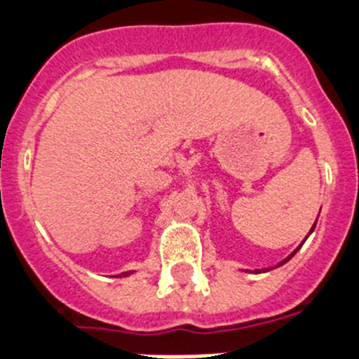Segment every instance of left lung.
<instances>
[{
	"label": "left lung",
	"instance_id": "left-lung-1",
	"mask_svg": "<svg viewBox=\"0 0 359 359\" xmlns=\"http://www.w3.org/2000/svg\"><path fill=\"white\" fill-rule=\"evenodd\" d=\"M317 219H318V217H317ZM313 229H315V224H313V228H311V229H310V233H311V231H313ZM306 238H308V236H306ZM302 242H304V240H302ZM299 249H301V245H299V248H297V249H295V251H294V252H292V255H290V256H288V258H285V259H283V262H279V263H278V265H276V267H281L283 263H287V262H288V259H290V258H292V256H294V255H295V252H297V251H299ZM265 271H267V269H263V272H265ZM255 272H256V271H255Z\"/></svg>",
	"mask_w": 359,
	"mask_h": 359
}]
</instances>
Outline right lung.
Returning <instances> with one entry per match:
<instances>
[{"label": "right lung", "instance_id": "add662e5", "mask_svg": "<svg viewBox=\"0 0 359 359\" xmlns=\"http://www.w3.org/2000/svg\"><path fill=\"white\" fill-rule=\"evenodd\" d=\"M128 274H130V272H124V274H119V276H128Z\"/></svg>", "mask_w": 359, "mask_h": 359}]
</instances>
